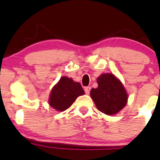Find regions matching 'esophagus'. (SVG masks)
Returning a JSON list of instances; mask_svg holds the SVG:
<instances>
[{"instance_id":"esophagus-1","label":"esophagus","mask_w":160,"mask_h":160,"mask_svg":"<svg viewBox=\"0 0 160 160\" xmlns=\"http://www.w3.org/2000/svg\"><path fill=\"white\" fill-rule=\"evenodd\" d=\"M90 89H91L90 86H86V87H85V89H84V90H85V92L86 94H89V93L90 92Z\"/></svg>"}]
</instances>
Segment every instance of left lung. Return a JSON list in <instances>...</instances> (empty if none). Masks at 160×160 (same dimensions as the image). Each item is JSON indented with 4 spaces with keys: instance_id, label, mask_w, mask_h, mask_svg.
Here are the masks:
<instances>
[{
    "instance_id": "left-lung-1",
    "label": "left lung",
    "mask_w": 160,
    "mask_h": 160,
    "mask_svg": "<svg viewBox=\"0 0 160 160\" xmlns=\"http://www.w3.org/2000/svg\"><path fill=\"white\" fill-rule=\"evenodd\" d=\"M98 86L90 91L91 98L98 111L107 115L118 113L127 103L128 95L123 85L113 74H103L97 78Z\"/></svg>"
}]
</instances>
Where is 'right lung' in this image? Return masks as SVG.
<instances>
[{
  "mask_svg": "<svg viewBox=\"0 0 160 160\" xmlns=\"http://www.w3.org/2000/svg\"><path fill=\"white\" fill-rule=\"evenodd\" d=\"M84 93L80 82H74L72 78L62 77L51 90L49 104L55 110L64 111L71 107L78 96Z\"/></svg>",
  "mask_w": 160,
  "mask_h": 160,
  "instance_id": "obj_1",
  "label": "right lung"
}]
</instances>
